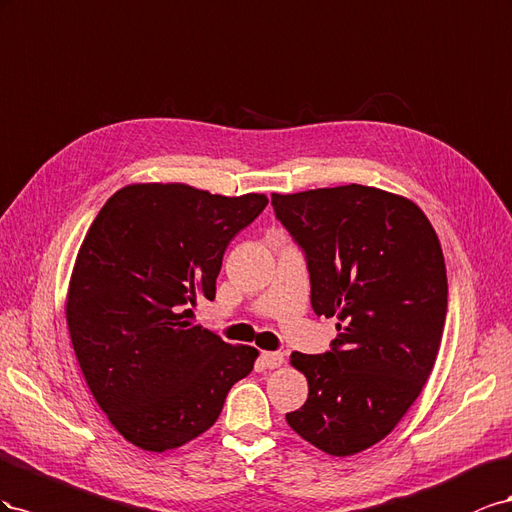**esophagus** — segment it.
Returning <instances> with one entry per match:
<instances>
[{
  "label": "esophagus",
  "instance_id": "1",
  "mask_svg": "<svg viewBox=\"0 0 512 512\" xmlns=\"http://www.w3.org/2000/svg\"><path fill=\"white\" fill-rule=\"evenodd\" d=\"M259 360H261V367L276 369V367H281V364L285 362V356L281 352H261Z\"/></svg>",
  "mask_w": 512,
  "mask_h": 512
}]
</instances>
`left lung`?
Wrapping results in <instances>:
<instances>
[{
  "instance_id": "left-lung-1",
  "label": "left lung",
  "mask_w": 512,
  "mask_h": 512,
  "mask_svg": "<svg viewBox=\"0 0 512 512\" xmlns=\"http://www.w3.org/2000/svg\"><path fill=\"white\" fill-rule=\"evenodd\" d=\"M272 208L304 253L313 311L339 319L330 352L291 354L309 399L287 425L328 455H356L431 375L448 306L440 240L414 201L373 186L274 193Z\"/></svg>"
}]
</instances>
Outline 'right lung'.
Returning a JSON list of instances; mask_svg holds the SVG:
<instances>
[{
    "label": "right lung",
    "instance_id": "1",
    "mask_svg": "<svg viewBox=\"0 0 512 512\" xmlns=\"http://www.w3.org/2000/svg\"><path fill=\"white\" fill-rule=\"evenodd\" d=\"M268 206L186 184H133L87 231L70 276L66 321L100 410L130 444L178 448L208 431L257 349L193 324L214 300L229 242Z\"/></svg>",
    "mask_w": 512,
    "mask_h": 512
}]
</instances>
